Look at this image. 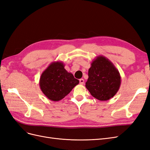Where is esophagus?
I'll return each mask as SVG.
<instances>
[{
    "label": "esophagus",
    "instance_id": "esophagus-1",
    "mask_svg": "<svg viewBox=\"0 0 150 150\" xmlns=\"http://www.w3.org/2000/svg\"><path fill=\"white\" fill-rule=\"evenodd\" d=\"M79 83H80V84H84V80L83 79H79Z\"/></svg>",
    "mask_w": 150,
    "mask_h": 150
}]
</instances>
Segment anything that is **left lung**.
<instances>
[{
    "label": "left lung",
    "mask_w": 150,
    "mask_h": 150,
    "mask_svg": "<svg viewBox=\"0 0 150 150\" xmlns=\"http://www.w3.org/2000/svg\"><path fill=\"white\" fill-rule=\"evenodd\" d=\"M86 88L99 101H107L118 91L121 85L119 71L108 58L99 56L91 62Z\"/></svg>",
    "instance_id": "obj_1"
}]
</instances>
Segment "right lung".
<instances>
[{"label": "right lung", "mask_w": 150, "mask_h": 150, "mask_svg": "<svg viewBox=\"0 0 150 150\" xmlns=\"http://www.w3.org/2000/svg\"><path fill=\"white\" fill-rule=\"evenodd\" d=\"M61 61L53 62L40 76L39 86L44 94L52 101H59L69 94L79 83L64 69Z\"/></svg>", "instance_id": "1"}]
</instances>
